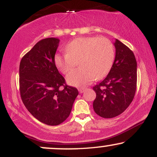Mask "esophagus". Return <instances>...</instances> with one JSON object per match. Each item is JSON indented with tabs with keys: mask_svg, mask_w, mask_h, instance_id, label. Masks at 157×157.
Returning <instances> with one entry per match:
<instances>
[{
	"mask_svg": "<svg viewBox=\"0 0 157 157\" xmlns=\"http://www.w3.org/2000/svg\"><path fill=\"white\" fill-rule=\"evenodd\" d=\"M78 91H79V92H80V94L83 93L84 91H86V88H80V89H78Z\"/></svg>",
	"mask_w": 157,
	"mask_h": 157,
	"instance_id": "esophagus-1",
	"label": "esophagus"
}]
</instances>
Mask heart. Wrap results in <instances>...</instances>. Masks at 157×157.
<instances>
[{
	"instance_id": "1",
	"label": "heart",
	"mask_w": 157,
	"mask_h": 157,
	"mask_svg": "<svg viewBox=\"0 0 157 157\" xmlns=\"http://www.w3.org/2000/svg\"><path fill=\"white\" fill-rule=\"evenodd\" d=\"M66 53L57 54L55 63L63 74H67L79 64L81 68L71 71L66 81L74 86H84L95 78H102L111 69L114 60V48L106 37H79L66 45Z\"/></svg>"
}]
</instances>
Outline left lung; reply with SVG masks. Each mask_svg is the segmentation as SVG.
Masks as SVG:
<instances>
[{"instance_id": "obj_1", "label": "left lung", "mask_w": 157, "mask_h": 157, "mask_svg": "<svg viewBox=\"0 0 157 157\" xmlns=\"http://www.w3.org/2000/svg\"><path fill=\"white\" fill-rule=\"evenodd\" d=\"M116 55L107 77L94 86L97 97L95 113L103 118L121 114L134 99L136 88L137 64L133 52L117 39L113 43Z\"/></svg>"}]
</instances>
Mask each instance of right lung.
Segmentation results:
<instances>
[{"mask_svg": "<svg viewBox=\"0 0 157 157\" xmlns=\"http://www.w3.org/2000/svg\"><path fill=\"white\" fill-rule=\"evenodd\" d=\"M59 43L55 37L40 40L23 56L19 68L23 104L34 117L48 125H60L68 117L79 94L66 84L55 66Z\"/></svg>", "mask_w": 157, "mask_h": 157, "instance_id": "right-lung-1", "label": "right lung"}]
</instances>
